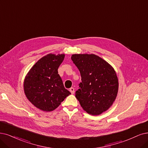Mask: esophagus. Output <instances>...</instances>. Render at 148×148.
<instances>
[{"label": "esophagus", "instance_id": "esophagus-1", "mask_svg": "<svg viewBox=\"0 0 148 148\" xmlns=\"http://www.w3.org/2000/svg\"><path fill=\"white\" fill-rule=\"evenodd\" d=\"M69 91H70V92H71V94H74V88H70V90H69Z\"/></svg>", "mask_w": 148, "mask_h": 148}]
</instances>
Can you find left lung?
<instances>
[{
	"label": "left lung",
	"mask_w": 148,
	"mask_h": 148,
	"mask_svg": "<svg viewBox=\"0 0 148 148\" xmlns=\"http://www.w3.org/2000/svg\"><path fill=\"white\" fill-rule=\"evenodd\" d=\"M71 60L79 69L82 82L75 92L81 107L92 115H99L110 108L118 91L115 71L95 54H73Z\"/></svg>",
	"instance_id": "left-lung-1"
}]
</instances>
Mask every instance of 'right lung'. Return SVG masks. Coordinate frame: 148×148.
I'll return each instance as SVG.
<instances>
[{
  "label": "right lung",
  "instance_id": "add662e5",
  "mask_svg": "<svg viewBox=\"0 0 148 148\" xmlns=\"http://www.w3.org/2000/svg\"><path fill=\"white\" fill-rule=\"evenodd\" d=\"M64 58V54H47L33 66L24 79L27 98L42 111L55 110L71 94L58 74Z\"/></svg>",
  "mask_w": 148,
  "mask_h": 148
}]
</instances>
